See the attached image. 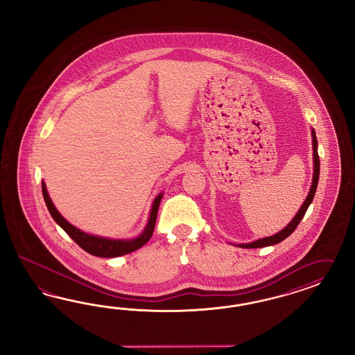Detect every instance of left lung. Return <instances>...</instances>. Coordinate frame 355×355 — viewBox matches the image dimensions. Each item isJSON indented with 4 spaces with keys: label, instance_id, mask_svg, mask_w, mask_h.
<instances>
[{
    "label": "left lung",
    "instance_id": "8db88e82",
    "mask_svg": "<svg viewBox=\"0 0 355 355\" xmlns=\"http://www.w3.org/2000/svg\"><path fill=\"white\" fill-rule=\"evenodd\" d=\"M312 147H313V178H312L311 189H310V193L307 195L306 200L303 202L301 209L298 211V214L294 216V218L291 220V224L284 227L279 233L275 234V236H267V238H261L258 239L252 243H245V245H238V248H267V246H272V245H276L282 242L285 238L291 236V233L297 229L298 224L301 223L303 216L306 214L309 205H311L312 199L315 196L316 193V189H318V182H319V174H320V162H319V155H318V140H316V135H315V131L312 130Z\"/></svg>",
    "mask_w": 355,
    "mask_h": 355
}]
</instances>
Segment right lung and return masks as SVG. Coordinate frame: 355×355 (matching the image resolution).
Returning <instances> with one entry per match:
<instances>
[{
    "label": "right lung",
    "mask_w": 355,
    "mask_h": 355,
    "mask_svg": "<svg viewBox=\"0 0 355 355\" xmlns=\"http://www.w3.org/2000/svg\"><path fill=\"white\" fill-rule=\"evenodd\" d=\"M42 189H43L45 205L48 207V211L53 217L54 221L64 229V232L70 236V238H73V241L76 242V245H79L88 254L95 255L98 258L122 257V255H126V254L132 252V251L138 250L141 246H144L153 234L156 218H157V211H159V205H160L162 198V193H160L155 199V202L152 205V209H150V220H148V224L146 226L144 232L135 239L123 241V239H107V238H101V236H91V234H87L85 232L76 229V226L69 224L64 217L60 215V212L55 209V207L52 203V200L48 195V191L45 189V183L44 182H42Z\"/></svg>",
    "instance_id": "right-lung-1"
}]
</instances>
